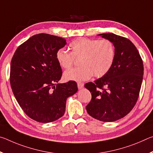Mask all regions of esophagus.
<instances>
[{
	"label": "esophagus",
	"instance_id": "1",
	"mask_svg": "<svg viewBox=\"0 0 153 153\" xmlns=\"http://www.w3.org/2000/svg\"><path fill=\"white\" fill-rule=\"evenodd\" d=\"M84 84L82 82L77 83V88H78V89L83 88H84Z\"/></svg>",
	"mask_w": 153,
	"mask_h": 153
}]
</instances>
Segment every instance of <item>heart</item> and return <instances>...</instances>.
Wrapping results in <instances>:
<instances>
[{
  "mask_svg": "<svg viewBox=\"0 0 153 153\" xmlns=\"http://www.w3.org/2000/svg\"><path fill=\"white\" fill-rule=\"evenodd\" d=\"M71 53L63 48L56 51L55 58L62 68L69 69L75 59H79L81 66L66 71L63 74L67 81H85L94 75L96 77L105 76L112 67L115 59V48L107 39L98 40L79 38L69 45Z\"/></svg>",
  "mask_w": 153,
  "mask_h": 153,
  "instance_id": "obj_1",
  "label": "heart"
}]
</instances>
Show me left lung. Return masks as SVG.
<instances>
[{
  "label": "left lung",
  "mask_w": 153,
  "mask_h": 153,
  "mask_svg": "<svg viewBox=\"0 0 153 153\" xmlns=\"http://www.w3.org/2000/svg\"><path fill=\"white\" fill-rule=\"evenodd\" d=\"M98 36L113 43L115 59L105 76L85 84L92 94L86 111L96 120L112 122L125 117L135 106L143 79V62L128 38L113 33Z\"/></svg>",
  "instance_id": "8db88e82"
}]
</instances>
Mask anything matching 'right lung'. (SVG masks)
<instances>
[{
  "label": "right lung",
  "mask_w": 153,
  "mask_h": 153,
  "mask_svg": "<svg viewBox=\"0 0 153 153\" xmlns=\"http://www.w3.org/2000/svg\"><path fill=\"white\" fill-rule=\"evenodd\" d=\"M65 39L38 33L22 44L11 62L10 83L21 108L41 123L57 120L64 115L67 98L77 91L76 82L59 84L62 69L55 58Z\"/></svg>",
  "instance_id": "add662e5"
}]
</instances>
